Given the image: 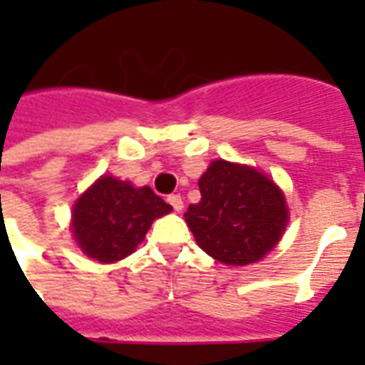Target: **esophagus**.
I'll return each mask as SVG.
<instances>
[{
  "instance_id": "esophagus-1",
  "label": "esophagus",
  "mask_w": 365,
  "mask_h": 365,
  "mask_svg": "<svg viewBox=\"0 0 365 365\" xmlns=\"http://www.w3.org/2000/svg\"><path fill=\"white\" fill-rule=\"evenodd\" d=\"M168 203L174 207V211H182L183 209V199H182V195H178V193L168 195Z\"/></svg>"
}]
</instances>
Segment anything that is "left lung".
I'll use <instances>...</instances> for the list:
<instances>
[{
	"instance_id": "obj_1",
	"label": "left lung",
	"mask_w": 365,
	"mask_h": 365,
	"mask_svg": "<svg viewBox=\"0 0 365 365\" xmlns=\"http://www.w3.org/2000/svg\"><path fill=\"white\" fill-rule=\"evenodd\" d=\"M201 201L185 213L197 245L215 260L246 266L277 245L287 225L285 197L268 175L215 160L199 180Z\"/></svg>"
}]
</instances>
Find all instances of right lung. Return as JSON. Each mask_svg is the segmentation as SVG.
Here are the masks:
<instances>
[{"instance_id": "1", "label": "right lung", "mask_w": 365, "mask_h": 365, "mask_svg": "<svg viewBox=\"0 0 365 365\" xmlns=\"http://www.w3.org/2000/svg\"><path fill=\"white\" fill-rule=\"evenodd\" d=\"M170 211L172 207L150 187L136 190L128 182L103 175L76 201L72 229L83 252L111 264L135 252L152 221Z\"/></svg>"}]
</instances>
